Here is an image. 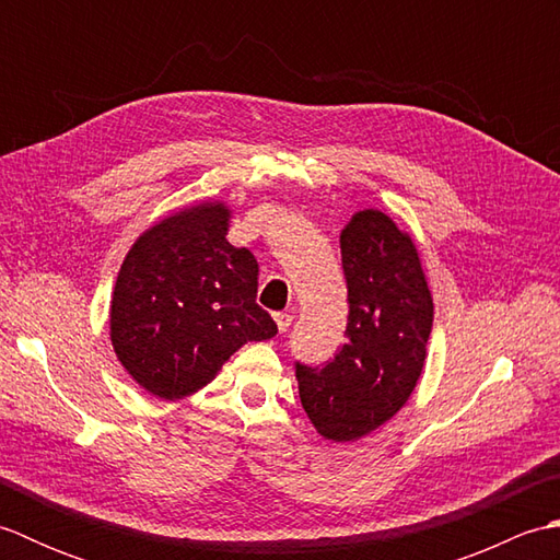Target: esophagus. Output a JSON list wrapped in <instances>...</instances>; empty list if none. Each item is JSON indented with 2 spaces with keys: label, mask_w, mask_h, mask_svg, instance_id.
Listing matches in <instances>:
<instances>
[{
  "label": "esophagus",
  "mask_w": 560,
  "mask_h": 560,
  "mask_svg": "<svg viewBox=\"0 0 560 560\" xmlns=\"http://www.w3.org/2000/svg\"><path fill=\"white\" fill-rule=\"evenodd\" d=\"M273 319H277L279 331H287L291 327V323H293V315L291 313H277V315H273Z\"/></svg>",
  "instance_id": "esophagus-1"
}]
</instances>
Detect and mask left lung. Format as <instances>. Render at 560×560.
Wrapping results in <instances>:
<instances>
[{"label":"left lung","mask_w":560,"mask_h":560,"mask_svg":"<svg viewBox=\"0 0 560 560\" xmlns=\"http://www.w3.org/2000/svg\"><path fill=\"white\" fill-rule=\"evenodd\" d=\"M347 331L323 365L295 361L301 404L319 435L349 443L395 416L416 387L433 327V299L411 237L383 211L341 231Z\"/></svg>","instance_id":"8db88e82"}]
</instances>
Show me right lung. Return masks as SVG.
Masks as SVG:
<instances>
[{
	"instance_id": "1",
	"label": "right lung",
	"mask_w": 560,
	"mask_h": 560,
	"mask_svg": "<svg viewBox=\"0 0 560 560\" xmlns=\"http://www.w3.org/2000/svg\"><path fill=\"white\" fill-rule=\"evenodd\" d=\"M225 233L223 205L185 209L141 235L117 273L115 353L161 399L192 395L243 343L277 335L257 305L255 255L233 247Z\"/></svg>"
}]
</instances>
